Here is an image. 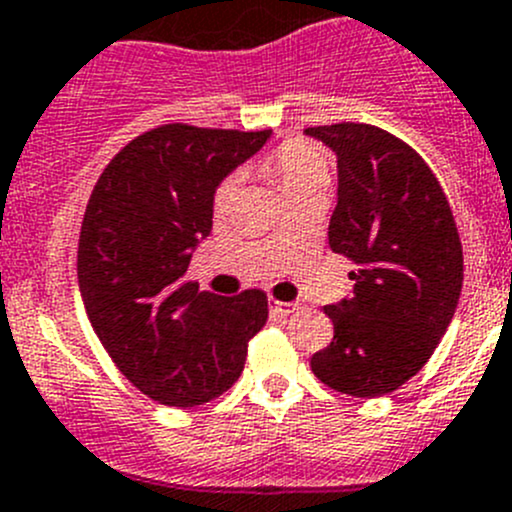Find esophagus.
Returning a JSON list of instances; mask_svg holds the SVG:
<instances>
[{"label":"esophagus","mask_w":512,"mask_h":512,"mask_svg":"<svg viewBox=\"0 0 512 512\" xmlns=\"http://www.w3.org/2000/svg\"><path fill=\"white\" fill-rule=\"evenodd\" d=\"M268 308H271L273 313H278V316H288V313H293L298 308V303H291V301H273L268 303Z\"/></svg>","instance_id":"obj_1"}]
</instances>
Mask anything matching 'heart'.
<instances>
[{"instance_id": "1", "label": "heart", "mask_w": 512, "mask_h": 512, "mask_svg": "<svg viewBox=\"0 0 512 512\" xmlns=\"http://www.w3.org/2000/svg\"><path fill=\"white\" fill-rule=\"evenodd\" d=\"M268 174L278 181L286 199L291 201L293 196L303 194V191L313 189V186H323L331 181V161H328L326 151L318 146L306 144V141H286L276 154L268 159L266 166ZM241 179L239 176H229L224 184L216 191V206L224 209L231 199L236 196Z\"/></svg>"}]
</instances>
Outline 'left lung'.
Wrapping results in <instances>:
<instances>
[{"mask_svg": "<svg viewBox=\"0 0 512 512\" xmlns=\"http://www.w3.org/2000/svg\"><path fill=\"white\" fill-rule=\"evenodd\" d=\"M336 154L328 244L356 263L353 293L323 311L333 341L311 371L333 391L378 398L416 376L453 321L463 249L426 161L368 124L303 129Z\"/></svg>", "mask_w": 512, "mask_h": 512, "instance_id": "1", "label": "left lung"}]
</instances>
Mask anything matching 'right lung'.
<instances>
[{"instance_id": "right-lung-1", "label": "right lung", "mask_w": 512, "mask_h": 512, "mask_svg": "<svg viewBox=\"0 0 512 512\" xmlns=\"http://www.w3.org/2000/svg\"><path fill=\"white\" fill-rule=\"evenodd\" d=\"M271 131L169 124L136 136L91 191L79 291L101 346L141 393L199 406L241 376L268 318L263 291L201 293L186 271L214 226V196Z\"/></svg>"}]
</instances>
